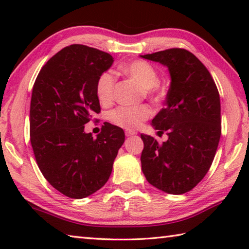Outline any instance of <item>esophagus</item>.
<instances>
[{
    "label": "esophagus",
    "mask_w": 249,
    "mask_h": 249,
    "mask_svg": "<svg viewBox=\"0 0 249 249\" xmlns=\"http://www.w3.org/2000/svg\"><path fill=\"white\" fill-rule=\"evenodd\" d=\"M137 133L136 132H134V130H125V135H126V136H133V135H136Z\"/></svg>",
    "instance_id": "esophagus-1"
}]
</instances>
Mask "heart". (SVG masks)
Listing matches in <instances>:
<instances>
[{
    "label": "heart",
    "instance_id": "b5f03b06",
    "mask_svg": "<svg viewBox=\"0 0 249 249\" xmlns=\"http://www.w3.org/2000/svg\"><path fill=\"white\" fill-rule=\"evenodd\" d=\"M123 72L135 80L144 88L147 96L154 101H159L165 94V89L159 86V74L157 69L149 62L144 60H135L122 67ZM115 77L111 71H105L98 78L95 86L96 96L101 103L109 104L114 98ZM151 108L146 104L121 105L109 113V121L116 126L126 129L138 128L144 121L151 115Z\"/></svg>",
    "mask_w": 249,
    "mask_h": 249
}]
</instances>
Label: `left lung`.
Returning <instances> with one entry per match:
<instances>
[{
	"instance_id": "left-lung-1",
	"label": "left lung",
	"mask_w": 249,
	"mask_h": 249,
	"mask_svg": "<svg viewBox=\"0 0 249 249\" xmlns=\"http://www.w3.org/2000/svg\"><path fill=\"white\" fill-rule=\"evenodd\" d=\"M169 70L166 107L151 125L166 132L162 144L142 134V170L148 182L169 195L192 190L209 171L221 137V102L205 66L185 49L172 48L141 56Z\"/></svg>"
}]
</instances>
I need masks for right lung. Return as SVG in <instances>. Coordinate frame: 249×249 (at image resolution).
<instances>
[{
	"instance_id": "1",
	"label": "right lung",
	"mask_w": 249,
	"mask_h": 249,
	"mask_svg": "<svg viewBox=\"0 0 249 249\" xmlns=\"http://www.w3.org/2000/svg\"><path fill=\"white\" fill-rule=\"evenodd\" d=\"M113 61L107 53L71 45L49 59L34 83L29 133L37 165L56 190L72 199L107 183L125 141L124 130L109 123L96 138L84 132L101 111L96 81Z\"/></svg>"
}]
</instances>
